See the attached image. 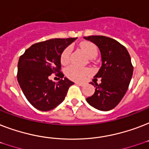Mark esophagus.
<instances>
[{
  "mask_svg": "<svg viewBox=\"0 0 149 149\" xmlns=\"http://www.w3.org/2000/svg\"><path fill=\"white\" fill-rule=\"evenodd\" d=\"M76 84H77V85H79V86H85V84H84V83H79V82H77Z\"/></svg>",
  "mask_w": 149,
  "mask_h": 149,
  "instance_id": "1",
  "label": "esophagus"
}]
</instances>
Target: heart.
Instances as JSON below:
<instances>
[{"label": "heart", "instance_id": "b5f03b06", "mask_svg": "<svg viewBox=\"0 0 149 149\" xmlns=\"http://www.w3.org/2000/svg\"><path fill=\"white\" fill-rule=\"evenodd\" d=\"M81 49L85 52L86 56L90 58H95L97 55V48L93 43L89 42H84L81 43L80 45ZM71 49L70 48H66L63 52L61 55L60 61L61 63L65 65L67 64L70 59V55ZM90 73L88 69H83V68H79L75 65H70L65 69V75L68 78L72 80L76 81H81L84 80L87 75Z\"/></svg>", "mask_w": 149, "mask_h": 149}]
</instances>
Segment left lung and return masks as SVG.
Wrapping results in <instances>:
<instances>
[{
  "mask_svg": "<svg viewBox=\"0 0 149 149\" xmlns=\"http://www.w3.org/2000/svg\"><path fill=\"white\" fill-rule=\"evenodd\" d=\"M84 38L99 48L102 59L101 67L94 77L101 78V83H91L96 87L95 93L86 101L100 111H110L120 103L128 89L133 74L131 57L126 48L113 38L103 36Z\"/></svg>",
  "mask_w": 149,
  "mask_h": 149,
  "instance_id": "left-lung-1",
  "label": "left lung"
}]
</instances>
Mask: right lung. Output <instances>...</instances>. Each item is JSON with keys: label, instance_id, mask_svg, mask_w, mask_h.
<instances>
[{"label": "right lung", "instance_id": "obj_1", "mask_svg": "<svg viewBox=\"0 0 149 149\" xmlns=\"http://www.w3.org/2000/svg\"><path fill=\"white\" fill-rule=\"evenodd\" d=\"M76 39L52 38L36 43L20 56L17 81L26 99L39 111H50L60 104L73 84L67 78L63 79L60 57L63 50ZM52 73L61 78L58 83L49 79Z\"/></svg>", "mask_w": 149, "mask_h": 149}]
</instances>
